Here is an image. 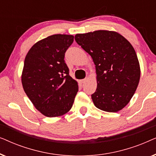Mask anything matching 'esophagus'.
Returning a JSON list of instances; mask_svg holds the SVG:
<instances>
[{
  "mask_svg": "<svg viewBox=\"0 0 156 156\" xmlns=\"http://www.w3.org/2000/svg\"><path fill=\"white\" fill-rule=\"evenodd\" d=\"M87 78H85V79H84V80H80V83L81 84H84L85 82H87Z\"/></svg>",
  "mask_w": 156,
  "mask_h": 156,
  "instance_id": "34e87169",
  "label": "esophagus"
}]
</instances>
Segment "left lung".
I'll use <instances>...</instances> for the list:
<instances>
[{
	"label": "left lung",
	"mask_w": 156,
	"mask_h": 156,
	"mask_svg": "<svg viewBox=\"0 0 156 156\" xmlns=\"http://www.w3.org/2000/svg\"><path fill=\"white\" fill-rule=\"evenodd\" d=\"M74 39L95 65L97 87L91 94L95 106L107 112L121 111L133 97L140 81V64L133 46L115 31L76 34Z\"/></svg>",
	"instance_id": "1"
}]
</instances>
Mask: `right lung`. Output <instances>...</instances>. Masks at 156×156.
Masks as SVG:
<instances>
[{
  "label": "right lung",
  "mask_w": 156,
  "mask_h": 156,
  "mask_svg": "<svg viewBox=\"0 0 156 156\" xmlns=\"http://www.w3.org/2000/svg\"><path fill=\"white\" fill-rule=\"evenodd\" d=\"M71 35H52L36 42L25 58L23 87L36 109L47 117L67 114L73 105L78 83L69 75L65 53Z\"/></svg>",
  "instance_id": "right-lung-1"
}]
</instances>
